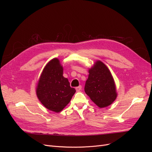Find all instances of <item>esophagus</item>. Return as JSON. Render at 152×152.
Instances as JSON below:
<instances>
[{
    "mask_svg": "<svg viewBox=\"0 0 152 152\" xmlns=\"http://www.w3.org/2000/svg\"><path fill=\"white\" fill-rule=\"evenodd\" d=\"M75 89H76V91H77V92H79V91H80V90L82 89V86H79L77 87L76 88H75Z\"/></svg>",
    "mask_w": 152,
    "mask_h": 152,
    "instance_id": "34e87169",
    "label": "esophagus"
}]
</instances>
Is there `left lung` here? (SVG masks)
<instances>
[{"label":"left lung","instance_id":"obj_1","mask_svg":"<svg viewBox=\"0 0 152 152\" xmlns=\"http://www.w3.org/2000/svg\"><path fill=\"white\" fill-rule=\"evenodd\" d=\"M84 90L86 94L99 108L111 104L117 97L116 86L108 68L100 60L89 68Z\"/></svg>","mask_w":152,"mask_h":152}]
</instances>
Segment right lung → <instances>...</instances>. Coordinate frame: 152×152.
I'll return each mask as SVG.
<instances>
[{
    "instance_id": "add662e5",
    "label": "right lung",
    "mask_w": 152,
    "mask_h": 152,
    "mask_svg": "<svg viewBox=\"0 0 152 152\" xmlns=\"http://www.w3.org/2000/svg\"><path fill=\"white\" fill-rule=\"evenodd\" d=\"M63 74V67L60 61L53 58L44 66L36 87V94L40 103L56 113L62 111L76 92Z\"/></svg>"
}]
</instances>
